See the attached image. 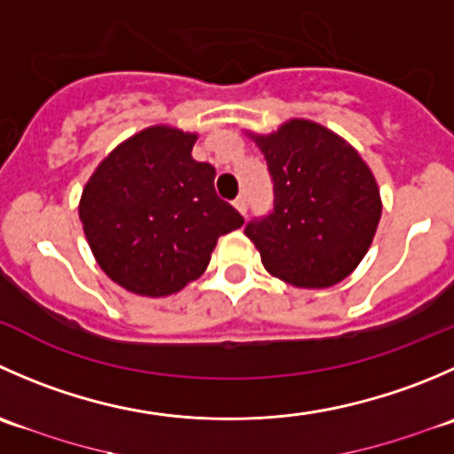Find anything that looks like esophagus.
<instances>
[{"instance_id": "34e87169", "label": "esophagus", "mask_w": 454, "mask_h": 454, "mask_svg": "<svg viewBox=\"0 0 454 454\" xmlns=\"http://www.w3.org/2000/svg\"><path fill=\"white\" fill-rule=\"evenodd\" d=\"M232 204H235V208L239 210L241 215H246V210H248V197H246V195H239V197H237L235 201H232Z\"/></svg>"}]
</instances>
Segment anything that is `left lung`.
<instances>
[{
	"label": "left lung",
	"mask_w": 454,
	"mask_h": 454,
	"mask_svg": "<svg viewBox=\"0 0 454 454\" xmlns=\"http://www.w3.org/2000/svg\"><path fill=\"white\" fill-rule=\"evenodd\" d=\"M272 182V208L244 232L270 275L297 288H328L371 248L380 188L353 146L319 124L293 120L254 137Z\"/></svg>",
	"instance_id": "8db88e82"
}]
</instances>
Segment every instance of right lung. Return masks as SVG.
Listing matches in <instances>:
<instances>
[{"label": "right lung", "mask_w": 454, "mask_h": 454, "mask_svg": "<svg viewBox=\"0 0 454 454\" xmlns=\"http://www.w3.org/2000/svg\"><path fill=\"white\" fill-rule=\"evenodd\" d=\"M195 135L146 129L110 153L79 201L101 270L126 290L166 297L206 270L244 217L215 192V168L192 160Z\"/></svg>", "instance_id": "right-lung-1"}]
</instances>
